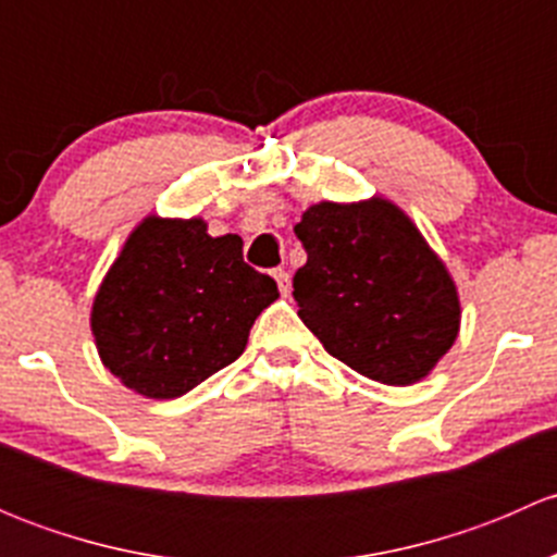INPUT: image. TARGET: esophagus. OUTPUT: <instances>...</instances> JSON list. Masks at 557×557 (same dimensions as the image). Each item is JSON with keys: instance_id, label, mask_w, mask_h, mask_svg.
Listing matches in <instances>:
<instances>
[{"instance_id": "esophagus-1", "label": "esophagus", "mask_w": 557, "mask_h": 557, "mask_svg": "<svg viewBox=\"0 0 557 557\" xmlns=\"http://www.w3.org/2000/svg\"><path fill=\"white\" fill-rule=\"evenodd\" d=\"M272 274H274V280H277V285H280V294H283V296H288V290H290V274L285 272L283 267H280V269H274Z\"/></svg>"}]
</instances>
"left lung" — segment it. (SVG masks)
<instances>
[{"label": "left lung", "instance_id": "1", "mask_svg": "<svg viewBox=\"0 0 557 557\" xmlns=\"http://www.w3.org/2000/svg\"><path fill=\"white\" fill-rule=\"evenodd\" d=\"M294 232L307 250L294 274L299 318L331 356L377 383L409 385L450 350L458 294L396 205L320 201Z\"/></svg>", "mask_w": 557, "mask_h": 557}]
</instances>
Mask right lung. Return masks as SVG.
<instances>
[{
  "label": "right lung",
  "mask_w": 557,
  "mask_h": 557,
  "mask_svg": "<svg viewBox=\"0 0 557 557\" xmlns=\"http://www.w3.org/2000/svg\"><path fill=\"white\" fill-rule=\"evenodd\" d=\"M277 283L243 258L237 234L207 223L145 218L94 299L99 356L148 398H177L237 361Z\"/></svg>",
  "instance_id": "1"
}]
</instances>
